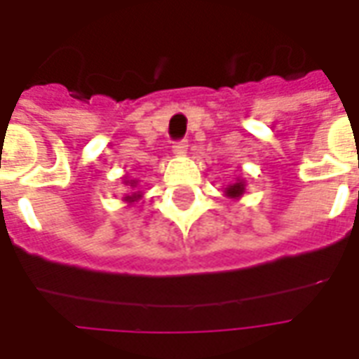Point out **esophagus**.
Masks as SVG:
<instances>
[{"label":"esophagus","instance_id":"obj_1","mask_svg":"<svg viewBox=\"0 0 359 359\" xmlns=\"http://www.w3.org/2000/svg\"><path fill=\"white\" fill-rule=\"evenodd\" d=\"M172 151L177 154V156H184L188 151V144L187 140H179V142H175V146H172Z\"/></svg>","mask_w":359,"mask_h":359}]
</instances>
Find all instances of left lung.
<instances>
[{
    "instance_id": "obj_1",
    "label": "left lung",
    "mask_w": 359,
    "mask_h": 359,
    "mask_svg": "<svg viewBox=\"0 0 359 359\" xmlns=\"http://www.w3.org/2000/svg\"><path fill=\"white\" fill-rule=\"evenodd\" d=\"M244 190H246V184H244V180H236L234 184H229L225 188V194L226 198H234V200H238L242 194H244Z\"/></svg>"
}]
</instances>
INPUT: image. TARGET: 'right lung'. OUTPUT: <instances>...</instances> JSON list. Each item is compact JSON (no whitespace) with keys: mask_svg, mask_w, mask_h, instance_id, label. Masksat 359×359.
Listing matches in <instances>:
<instances>
[{"mask_svg":"<svg viewBox=\"0 0 359 359\" xmlns=\"http://www.w3.org/2000/svg\"><path fill=\"white\" fill-rule=\"evenodd\" d=\"M125 184H126V187H130V188H133V190H134V188L138 187V180H136V179H130V180L126 179V180H125ZM140 198H142L140 192H133V194H130V196H125V202H128V203L138 202Z\"/></svg>","mask_w":359,"mask_h":359,"instance_id":"right-lung-1","label":"right lung"}]
</instances>
